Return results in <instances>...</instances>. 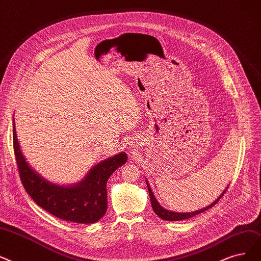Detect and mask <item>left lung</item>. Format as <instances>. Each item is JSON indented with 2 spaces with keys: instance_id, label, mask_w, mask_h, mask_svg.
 <instances>
[{
  "instance_id": "8db88e82",
  "label": "left lung",
  "mask_w": 261,
  "mask_h": 261,
  "mask_svg": "<svg viewBox=\"0 0 261 261\" xmlns=\"http://www.w3.org/2000/svg\"><path fill=\"white\" fill-rule=\"evenodd\" d=\"M146 185H147L148 193H150L151 204H152V208H153V210H154V213H155L160 219L166 220V221H181V220L189 219V218H192V217H194V216H196V215H200V214L206 212V210H208L209 208L214 207V206L219 202L220 198H221L223 195H224V193L226 192V190H227V188H228V186H227L226 189H225L224 191H223L222 194L217 198V200H216L214 203L210 204L209 206H207V207H205V208H203V209H200V210H196V212H192V213H182V214H180V213L170 212V210H167L166 208H164L163 206H161V205L157 202L156 198H155L154 193H153L152 189L150 188V184H148L147 180H146Z\"/></svg>"
}]
</instances>
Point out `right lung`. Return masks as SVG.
Instances as JSON below:
<instances>
[{
	"label": "right lung",
	"mask_w": 261,
	"mask_h": 261,
	"mask_svg": "<svg viewBox=\"0 0 261 261\" xmlns=\"http://www.w3.org/2000/svg\"><path fill=\"white\" fill-rule=\"evenodd\" d=\"M12 140L21 181L37 205L61 220L82 224L94 223L105 215L106 184L109 176L126 163L125 153L98 163L77 184L59 186L46 180L29 165L18 142L15 118L12 123Z\"/></svg>",
	"instance_id": "add662e5"
}]
</instances>
